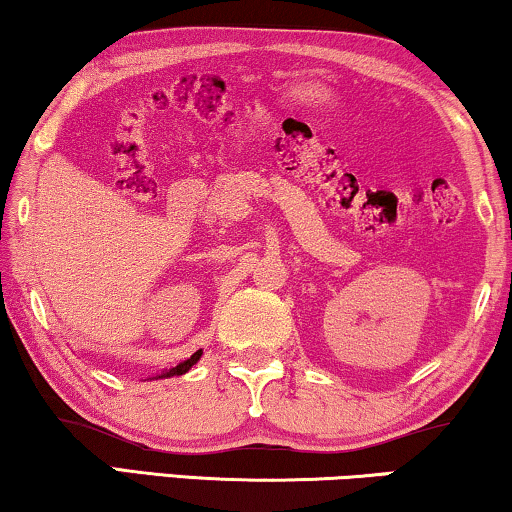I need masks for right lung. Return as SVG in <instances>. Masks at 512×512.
<instances>
[{
  "label": "right lung",
  "mask_w": 512,
  "mask_h": 512,
  "mask_svg": "<svg viewBox=\"0 0 512 512\" xmlns=\"http://www.w3.org/2000/svg\"><path fill=\"white\" fill-rule=\"evenodd\" d=\"M200 356H202V352H195L191 359H186V361H181L179 366H174V368H170V370H163V373H160L158 377H172V375H184V373H188V370H191L195 363L200 361Z\"/></svg>",
  "instance_id": "1"
}]
</instances>
